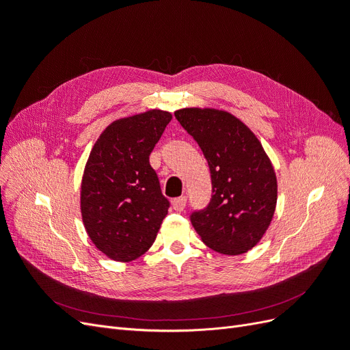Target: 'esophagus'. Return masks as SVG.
Instances as JSON below:
<instances>
[{
	"label": "esophagus",
	"mask_w": 350,
	"mask_h": 350,
	"mask_svg": "<svg viewBox=\"0 0 350 350\" xmlns=\"http://www.w3.org/2000/svg\"><path fill=\"white\" fill-rule=\"evenodd\" d=\"M172 206L176 211H183L187 206V197H178L172 201Z\"/></svg>",
	"instance_id": "esophagus-1"
}]
</instances>
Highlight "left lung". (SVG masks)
Here are the masks:
<instances>
[{"instance_id":"1","label":"left lung","mask_w":350,"mask_h":350,"mask_svg":"<svg viewBox=\"0 0 350 350\" xmlns=\"http://www.w3.org/2000/svg\"><path fill=\"white\" fill-rule=\"evenodd\" d=\"M176 120L194 137L210 167L213 196L191 215L201 241L226 256H241L261 241L278 203V178L257 135L235 115L184 108Z\"/></svg>"}]
</instances>
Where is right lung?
<instances>
[{
  "label": "right lung",
  "mask_w": 350,
  "mask_h": 350,
  "mask_svg": "<svg viewBox=\"0 0 350 350\" xmlns=\"http://www.w3.org/2000/svg\"><path fill=\"white\" fill-rule=\"evenodd\" d=\"M171 120L161 109L124 116L92 147L81 179V219L94 247L111 260L143 256L167 215L149 156Z\"/></svg>",
  "instance_id": "obj_1"
}]
</instances>
